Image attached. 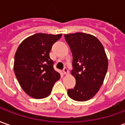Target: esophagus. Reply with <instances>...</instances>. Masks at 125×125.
Listing matches in <instances>:
<instances>
[{"mask_svg": "<svg viewBox=\"0 0 125 125\" xmlns=\"http://www.w3.org/2000/svg\"><path fill=\"white\" fill-rule=\"evenodd\" d=\"M63 73L64 74H65V75H67V74H68L69 73V71L68 70V69L66 68H65L63 70Z\"/></svg>", "mask_w": 125, "mask_h": 125, "instance_id": "obj_1", "label": "esophagus"}]
</instances>
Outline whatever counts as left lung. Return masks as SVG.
I'll return each instance as SVG.
<instances>
[{
	"label": "left lung",
	"instance_id": "obj_1",
	"mask_svg": "<svg viewBox=\"0 0 125 125\" xmlns=\"http://www.w3.org/2000/svg\"><path fill=\"white\" fill-rule=\"evenodd\" d=\"M73 57L71 74L76 86L68 94L76 101H86L98 92L108 70V62L104 47L94 35L84 33L65 34Z\"/></svg>",
	"mask_w": 125,
	"mask_h": 125
}]
</instances>
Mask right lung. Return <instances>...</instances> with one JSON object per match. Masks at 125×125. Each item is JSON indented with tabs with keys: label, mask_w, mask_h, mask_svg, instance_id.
<instances>
[{
	"label": "right lung",
	"mask_w": 125,
	"mask_h": 125,
	"mask_svg": "<svg viewBox=\"0 0 125 125\" xmlns=\"http://www.w3.org/2000/svg\"><path fill=\"white\" fill-rule=\"evenodd\" d=\"M62 34L36 33L24 39L15 55L14 72L21 87L35 99L48 96L60 74L53 69L49 52Z\"/></svg>",
	"instance_id": "right-lung-1"
}]
</instances>
